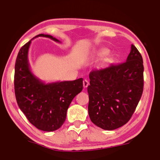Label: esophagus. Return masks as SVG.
Segmentation results:
<instances>
[{"label":"esophagus","instance_id":"obj_1","mask_svg":"<svg viewBox=\"0 0 160 160\" xmlns=\"http://www.w3.org/2000/svg\"><path fill=\"white\" fill-rule=\"evenodd\" d=\"M88 85H89L88 81L87 80H83V87H84V88H86L88 86Z\"/></svg>","mask_w":160,"mask_h":160}]
</instances>
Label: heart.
Instances as JSON below:
<instances>
[{
	"label": "heart",
	"instance_id": "heart-1",
	"mask_svg": "<svg viewBox=\"0 0 160 160\" xmlns=\"http://www.w3.org/2000/svg\"><path fill=\"white\" fill-rule=\"evenodd\" d=\"M107 53V51H105V50L102 51V54H106V53Z\"/></svg>",
	"mask_w": 160,
	"mask_h": 160
}]
</instances>
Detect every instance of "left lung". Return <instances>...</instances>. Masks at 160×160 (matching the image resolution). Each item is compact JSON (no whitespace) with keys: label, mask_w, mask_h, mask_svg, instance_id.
I'll return each instance as SVG.
<instances>
[{"label":"left lung","mask_w":160,"mask_h":160,"mask_svg":"<svg viewBox=\"0 0 160 160\" xmlns=\"http://www.w3.org/2000/svg\"><path fill=\"white\" fill-rule=\"evenodd\" d=\"M126 62L90 72L88 114L91 122L107 130L126 124L136 110L143 89V58L131 45Z\"/></svg>","instance_id":"8db88e82"}]
</instances>
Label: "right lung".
<instances>
[{
	"instance_id": "right-lung-1",
	"label": "right lung",
	"mask_w": 160,
	"mask_h": 160,
	"mask_svg": "<svg viewBox=\"0 0 160 160\" xmlns=\"http://www.w3.org/2000/svg\"><path fill=\"white\" fill-rule=\"evenodd\" d=\"M46 37L61 42L50 35L40 34L20 48L15 64L14 91L19 109L28 120L40 130L54 131L66 120L72 101L82 90V78L46 83L32 72L28 60L31 42Z\"/></svg>"
}]
</instances>
